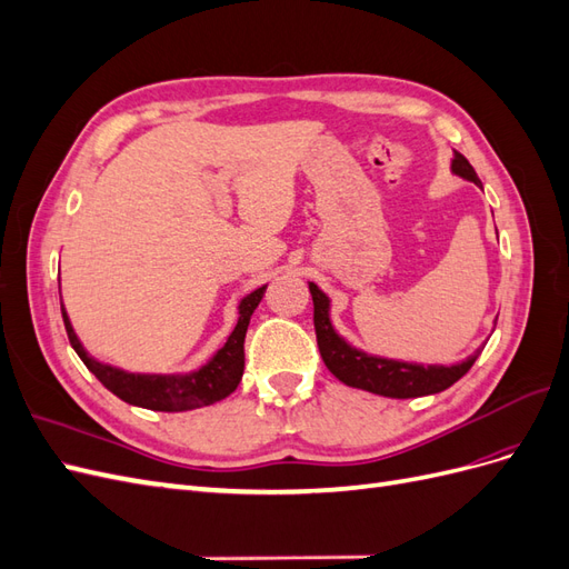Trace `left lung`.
Masks as SVG:
<instances>
[{
	"label": "left lung",
	"instance_id": "left-lung-1",
	"mask_svg": "<svg viewBox=\"0 0 569 569\" xmlns=\"http://www.w3.org/2000/svg\"><path fill=\"white\" fill-rule=\"evenodd\" d=\"M451 173L481 187L475 168L458 151H453ZM308 289H311L313 297V322L320 356L327 370L347 387L363 389L377 396H389V399H418V396L439 393L456 385L475 366V360L479 358L481 349H485L479 347L472 356L460 360L456 366H422L408 363V360L366 353L356 349L353 343H349L335 330L330 318V297L316 282H308Z\"/></svg>",
	"mask_w": 569,
	"mask_h": 569
}]
</instances>
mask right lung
Returning <instances> with one entry per match:
<instances>
[{"mask_svg":"<svg viewBox=\"0 0 569 569\" xmlns=\"http://www.w3.org/2000/svg\"><path fill=\"white\" fill-rule=\"evenodd\" d=\"M266 287L253 289L239 301L237 311V325L230 332L228 341L222 343V349L213 353L209 363H203L199 370L184 372V375H142V372H126L120 368L99 363L94 360L84 347L80 343L71 318H68L63 301H61V316L68 332V341L80 356V360L88 370L97 377V380L104 385L111 393H116L120 401L130 406H140L149 410H163V412H182V410H194L201 406H211L216 401H222L230 396L239 380L244 375V337L249 320L256 311V306L261 303Z\"/></svg>","mask_w":569,"mask_h":569,"instance_id":"add662e5","label":"right lung"}]
</instances>
